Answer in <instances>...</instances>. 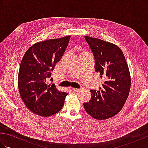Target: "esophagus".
Masks as SVG:
<instances>
[{
  "label": "esophagus",
  "mask_w": 148,
  "mask_h": 148,
  "mask_svg": "<svg viewBox=\"0 0 148 148\" xmlns=\"http://www.w3.org/2000/svg\"><path fill=\"white\" fill-rule=\"evenodd\" d=\"M72 90L74 92H78L79 91V89H78V88H72Z\"/></svg>",
  "instance_id": "esophagus-1"
}]
</instances>
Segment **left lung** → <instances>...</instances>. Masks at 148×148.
<instances>
[{"mask_svg": "<svg viewBox=\"0 0 148 148\" xmlns=\"http://www.w3.org/2000/svg\"><path fill=\"white\" fill-rule=\"evenodd\" d=\"M84 38L93 53L95 71L105 81L99 90H90L91 99L83 106L95 119H108L121 111L128 98L131 85L129 69L118 46L88 36Z\"/></svg>", "mask_w": 148, "mask_h": 148, "instance_id": "obj_1", "label": "left lung"}]
</instances>
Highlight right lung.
Masks as SVG:
<instances>
[{"instance_id": "obj_1", "label": "right lung", "mask_w": 148, "mask_h": 148, "mask_svg": "<svg viewBox=\"0 0 148 148\" xmlns=\"http://www.w3.org/2000/svg\"><path fill=\"white\" fill-rule=\"evenodd\" d=\"M71 36L37 42L21 60L18 77L19 92L27 108L36 114L50 116L59 112L67 93L55 84H47L56 63L62 58Z\"/></svg>"}]
</instances>
